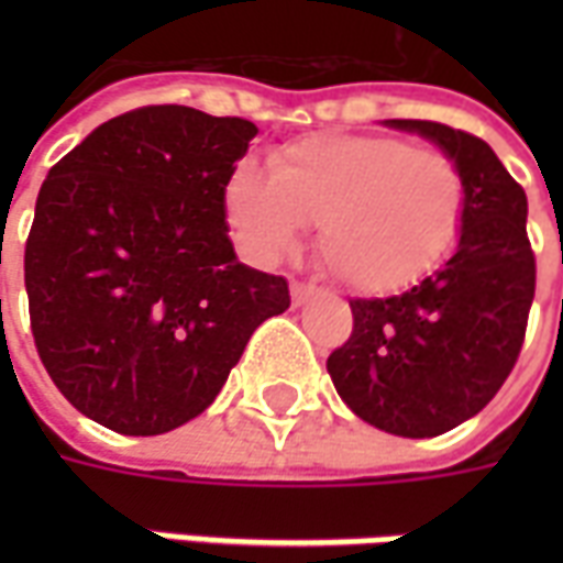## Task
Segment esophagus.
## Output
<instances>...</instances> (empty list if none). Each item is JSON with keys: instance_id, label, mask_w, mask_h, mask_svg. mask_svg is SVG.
Here are the masks:
<instances>
[{"instance_id": "1", "label": "esophagus", "mask_w": 563, "mask_h": 563, "mask_svg": "<svg viewBox=\"0 0 563 563\" xmlns=\"http://www.w3.org/2000/svg\"><path fill=\"white\" fill-rule=\"evenodd\" d=\"M289 289H292V301H295V305H305L307 298L317 292V289H313L310 283H298V280H292V286H289Z\"/></svg>"}]
</instances>
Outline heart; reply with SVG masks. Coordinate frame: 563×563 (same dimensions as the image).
<instances>
[{"label":"heart","instance_id":"b5f03b06","mask_svg":"<svg viewBox=\"0 0 563 563\" xmlns=\"http://www.w3.org/2000/svg\"><path fill=\"white\" fill-rule=\"evenodd\" d=\"M225 213L258 258L289 253L317 225V256L355 292L407 289L459 244L467 213L461 165L391 135L319 132L283 144L271 174L241 165Z\"/></svg>","mask_w":563,"mask_h":563}]
</instances>
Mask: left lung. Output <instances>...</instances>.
Here are the masks:
<instances>
[{"instance_id":"left-lung-1","label":"left lung","mask_w":563,"mask_h":563,"mask_svg":"<svg viewBox=\"0 0 563 563\" xmlns=\"http://www.w3.org/2000/svg\"><path fill=\"white\" fill-rule=\"evenodd\" d=\"M386 123L419 132L459 162L467 184L464 229L455 256L413 289L353 298V334L325 367L367 424L437 437L479 413L519 362L537 286L528 196L471 132L434 120Z\"/></svg>"}]
</instances>
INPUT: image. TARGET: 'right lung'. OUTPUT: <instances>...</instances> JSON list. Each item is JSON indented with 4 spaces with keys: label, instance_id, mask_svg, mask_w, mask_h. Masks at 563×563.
<instances>
[{
    "label": "right lung",
    "instance_id": "right-lung-1",
    "mask_svg": "<svg viewBox=\"0 0 563 563\" xmlns=\"http://www.w3.org/2000/svg\"><path fill=\"white\" fill-rule=\"evenodd\" d=\"M244 117L147 104L47 172L23 277L35 350L66 401L117 434L205 413L289 283L246 268L225 184L256 139Z\"/></svg>",
    "mask_w": 563,
    "mask_h": 563
}]
</instances>
